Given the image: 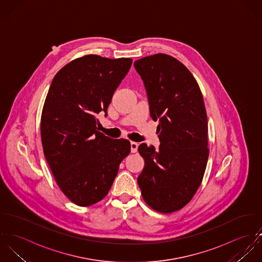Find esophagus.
Listing matches in <instances>:
<instances>
[{
    "mask_svg": "<svg viewBox=\"0 0 262 262\" xmlns=\"http://www.w3.org/2000/svg\"><path fill=\"white\" fill-rule=\"evenodd\" d=\"M138 147H139V144H138V143L132 142V143H130V151H132V153H137Z\"/></svg>",
    "mask_w": 262,
    "mask_h": 262,
    "instance_id": "esophagus-1",
    "label": "esophagus"
}]
</instances>
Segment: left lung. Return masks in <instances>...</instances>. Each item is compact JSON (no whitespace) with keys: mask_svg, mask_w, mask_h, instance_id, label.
<instances>
[{"mask_svg":"<svg viewBox=\"0 0 262 262\" xmlns=\"http://www.w3.org/2000/svg\"><path fill=\"white\" fill-rule=\"evenodd\" d=\"M153 120H159V150L139 146L145 167L138 183L146 204L163 213L184 208L196 193L207 168L208 117L201 88L177 58L156 53L135 61Z\"/></svg>","mask_w":262,"mask_h":262,"instance_id":"obj_1","label":"left lung"}]
</instances>
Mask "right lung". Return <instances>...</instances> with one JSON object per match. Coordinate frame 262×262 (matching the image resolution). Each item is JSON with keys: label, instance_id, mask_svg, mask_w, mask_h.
I'll use <instances>...</instances> for the list:
<instances>
[{"label": "right lung", "instance_id": "1", "mask_svg": "<svg viewBox=\"0 0 262 262\" xmlns=\"http://www.w3.org/2000/svg\"><path fill=\"white\" fill-rule=\"evenodd\" d=\"M132 63L127 57L87 54L62 67L51 84L40 121L43 154L62 193L79 207L104 199L130 153L127 140L97 129L96 115L107 112Z\"/></svg>", "mask_w": 262, "mask_h": 262}]
</instances>
